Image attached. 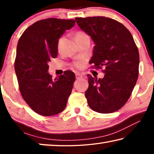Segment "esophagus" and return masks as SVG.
Instances as JSON below:
<instances>
[{
    "label": "esophagus",
    "instance_id": "34e87169",
    "mask_svg": "<svg viewBox=\"0 0 154 154\" xmlns=\"http://www.w3.org/2000/svg\"><path fill=\"white\" fill-rule=\"evenodd\" d=\"M75 76H76V79H79L83 77V75L80 73H76L75 74Z\"/></svg>",
    "mask_w": 154,
    "mask_h": 154
}]
</instances>
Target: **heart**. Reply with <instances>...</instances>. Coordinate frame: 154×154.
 I'll return each instance as SVG.
<instances>
[{"label":"heart","instance_id":"obj_1","mask_svg":"<svg viewBox=\"0 0 154 154\" xmlns=\"http://www.w3.org/2000/svg\"><path fill=\"white\" fill-rule=\"evenodd\" d=\"M86 35H87L86 34H85V32H78L76 34V36H75V38H82V37H83V36H85ZM75 67H77V68H80L81 67V63H79V62H77V63L75 64Z\"/></svg>","mask_w":154,"mask_h":154}]
</instances>
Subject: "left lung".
Returning <instances> with one entry per match:
<instances>
[{
	"label": "left lung",
	"mask_w": 154,
	"mask_h": 154,
	"mask_svg": "<svg viewBox=\"0 0 154 154\" xmlns=\"http://www.w3.org/2000/svg\"><path fill=\"white\" fill-rule=\"evenodd\" d=\"M75 21L95 43L90 63L96 69L105 68L103 79L87 75L88 105L101 113L118 111L128 100L139 76V54L134 38L123 24L111 18L76 17Z\"/></svg>",
	"instance_id": "left-lung-1"
}]
</instances>
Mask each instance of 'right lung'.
Segmentation results:
<instances>
[{
  "label": "right lung",
  "mask_w": 154,
  "mask_h": 154,
  "mask_svg": "<svg viewBox=\"0 0 154 154\" xmlns=\"http://www.w3.org/2000/svg\"><path fill=\"white\" fill-rule=\"evenodd\" d=\"M75 24L74 20L57 18L37 21L18 41L14 66L20 93L28 106L41 116L62 112L72 92L74 72L66 71L53 79L48 73V62L58 56L60 37Z\"/></svg>",
  "instance_id": "add662e5"
}]
</instances>
